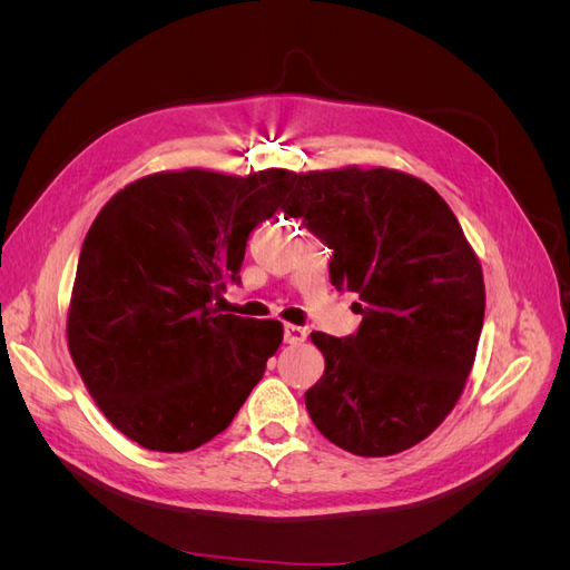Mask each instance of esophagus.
<instances>
[{"label": "esophagus", "mask_w": 570, "mask_h": 570, "mask_svg": "<svg viewBox=\"0 0 570 570\" xmlns=\"http://www.w3.org/2000/svg\"><path fill=\"white\" fill-rule=\"evenodd\" d=\"M304 340H306V327L285 325V342L287 344H302Z\"/></svg>", "instance_id": "obj_1"}]
</instances>
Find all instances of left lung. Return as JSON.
Segmentation results:
<instances>
[{
	"instance_id": "8db88e82",
	"label": "left lung",
	"mask_w": 570,
	"mask_h": 570,
	"mask_svg": "<svg viewBox=\"0 0 570 570\" xmlns=\"http://www.w3.org/2000/svg\"><path fill=\"white\" fill-rule=\"evenodd\" d=\"M283 212L333 249L331 283L354 292L358 331L312 333L325 371L306 390L321 435L356 456L425 440L463 392L485 318V283L454 212L394 168L299 174Z\"/></svg>"
}]
</instances>
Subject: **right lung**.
<instances>
[{
	"instance_id": "obj_1",
	"label": "right lung",
	"mask_w": 570,
	"mask_h": 570,
	"mask_svg": "<svg viewBox=\"0 0 570 570\" xmlns=\"http://www.w3.org/2000/svg\"><path fill=\"white\" fill-rule=\"evenodd\" d=\"M297 180L161 170L118 189L85 235L68 352L101 413L145 450L189 452L223 433L278 352L281 321L218 314V299Z\"/></svg>"
}]
</instances>
